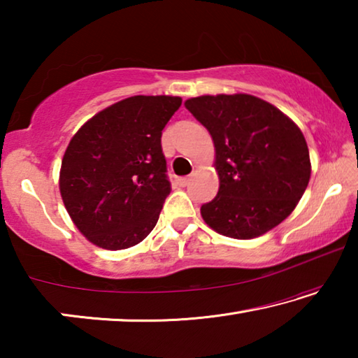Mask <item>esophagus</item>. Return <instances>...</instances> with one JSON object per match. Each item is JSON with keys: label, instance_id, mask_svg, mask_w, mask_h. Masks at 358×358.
Listing matches in <instances>:
<instances>
[{"label": "esophagus", "instance_id": "esophagus-1", "mask_svg": "<svg viewBox=\"0 0 358 358\" xmlns=\"http://www.w3.org/2000/svg\"><path fill=\"white\" fill-rule=\"evenodd\" d=\"M189 181H191L189 177H181V178H177V185L183 187V186H186L187 183H189Z\"/></svg>", "mask_w": 358, "mask_h": 358}]
</instances>
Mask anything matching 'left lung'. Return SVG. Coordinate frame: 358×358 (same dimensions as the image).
<instances>
[{
  "instance_id": "1",
  "label": "left lung",
  "mask_w": 358,
  "mask_h": 358,
  "mask_svg": "<svg viewBox=\"0 0 358 358\" xmlns=\"http://www.w3.org/2000/svg\"><path fill=\"white\" fill-rule=\"evenodd\" d=\"M215 143L220 191L201 213L217 234L250 240L292 213L311 177L310 151L292 120L251 94L185 102Z\"/></svg>"
}]
</instances>
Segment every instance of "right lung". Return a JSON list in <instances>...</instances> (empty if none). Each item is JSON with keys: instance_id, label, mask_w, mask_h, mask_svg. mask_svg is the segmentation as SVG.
<instances>
[{"instance_id": "right-lung-1", "label": "right lung", "mask_w": 358, "mask_h": 358, "mask_svg": "<svg viewBox=\"0 0 358 358\" xmlns=\"http://www.w3.org/2000/svg\"><path fill=\"white\" fill-rule=\"evenodd\" d=\"M177 96H132L88 120L66 148L59 192L77 229L104 250H126L153 230L171 194L161 136Z\"/></svg>"}]
</instances>
